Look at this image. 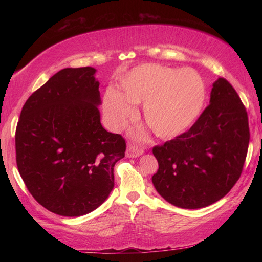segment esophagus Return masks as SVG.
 Returning <instances> with one entry per match:
<instances>
[{
  "label": "esophagus",
  "instance_id": "obj_1",
  "mask_svg": "<svg viewBox=\"0 0 262 262\" xmlns=\"http://www.w3.org/2000/svg\"><path fill=\"white\" fill-rule=\"evenodd\" d=\"M143 152H144L143 149L136 147V145L129 144L126 150V156L128 158H136V157L141 156V155H143Z\"/></svg>",
  "mask_w": 262,
  "mask_h": 262
}]
</instances>
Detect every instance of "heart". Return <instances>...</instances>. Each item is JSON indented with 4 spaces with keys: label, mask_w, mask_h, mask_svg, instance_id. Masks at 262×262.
I'll return each instance as SVG.
<instances>
[{
    "label": "heart",
    "mask_w": 262,
    "mask_h": 262,
    "mask_svg": "<svg viewBox=\"0 0 262 262\" xmlns=\"http://www.w3.org/2000/svg\"><path fill=\"white\" fill-rule=\"evenodd\" d=\"M121 92L107 89L103 108L114 129L125 127L135 114L134 105L143 104V119L161 139L170 140L189 129L206 103L205 81L192 68L177 69L143 63L129 70L120 82Z\"/></svg>",
    "instance_id": "b5f03b06"
}]
</instances>
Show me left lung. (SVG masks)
<instances>
[{"mask_svg": "<svg viewBox=\"0 0 262 262\" xmlns=\"http://www.w3.org/2000/svg\"><path fill=\"white\" fill-rule=\"evenodd\" d=\"M250 129L247 113L227 79L212 83L210 100L190 129L152 149V184L168 203L200 209L227 195L242 174Z\"/></svg>", "mask_w": 262, "mask_h": 262, "instance_id": "obj_1", "label": "left lung"}]
</instances>
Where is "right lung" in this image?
Here are the masks:
<instances>
[{
  "label": "right lung",
  "mask_w": 262,
  "mask_h": 262,
  "mask_svg": "<svg viewBox=\"0 0 262 262\" xmlns=\"http://www.w3.org/2000/svg\"><path fill=\"white\" fill-rule=\"evenodd\" d=\"M97 70L64 68L29 97L16 129V162L29 192L54 214L77 217L103 203L126 142L100 123Z\"/></svg>",
  "instance_id": "1"
}]
</instances>
